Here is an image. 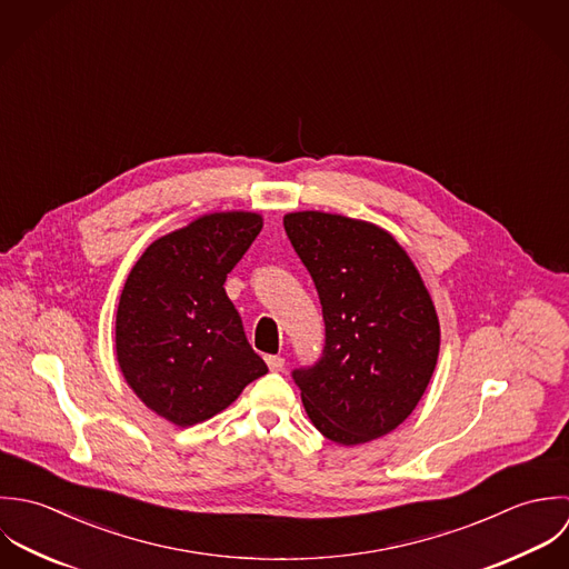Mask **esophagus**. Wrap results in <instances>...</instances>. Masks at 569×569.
<instances>
[{
	"label": "esophagus",
	"mask_w": 569,
	"mask_h": 569,
	"mask_svg": "<svg viewBox=\"0 0 569 569\" xmlns=\"http://www.w3.org/2000/svg\"><path fill=\"white\" fill-rule=\"evenodd\" d=\"M266 365L270 371H283L286 360L281 356H266Z\"/></svg>",
	"instance_id": "34e87169"
}]
</instances>
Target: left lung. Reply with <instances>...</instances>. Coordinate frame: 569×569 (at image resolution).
Returning <instances> with one entry per match:
<instances>
[{"label": "left lung", "mask_w": 569, "mask_h": 569, "mask_svg": "<svg viewBox=\"0 0 569 569\" xmlns=\"http://www.w3.org/2000/svg\"><path fill=\"white\" fill-rule=\"evenodd\" d=\"M317 286L326 349L295 380L312 425L342 447L398 429L425 396L440 353L433 299L398 239L326 211L283 216Z\"/></svg>", "instance_id": "1"}]
</instances>
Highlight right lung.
I'll return each mask as SVG.
<instances>
[{
	"label": "right lung",
	"instance_id": "right-lung-1",
	"mask_svg": "<svg viewBox=\"0 0 569 569\" xmlns=\"http://www.w3.org/2000/svg\"><path fill=\"white\" fill-rule=\"evenodd\" d=\"M263 227L254 211H216L151 241L116 310V362L147 409L200 425L268 371L246 341L227 274Z\"/></svg>",
	"mask_w": 569,
	"mask_h": 569
}]
</instances>
